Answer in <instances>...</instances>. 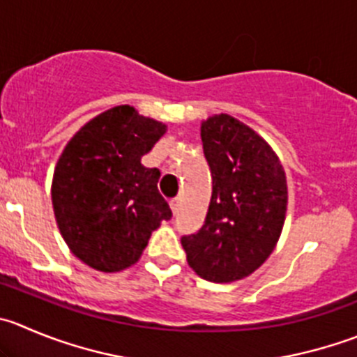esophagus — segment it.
Segmentation results:
<instances>
[{"label": "esophagus", "mask_w": 357, "mask_h": 357, "mask_svg": "<svg viewBox=\"0 0 357 357\" xmlns=\"http://www.w3.org/2000/svg\"><path fill=\"white\" fill-rule=\"evenodd\" d=\"M178 203H181V199H178V198L169 199V206H172L173 213H176V210H178Z\"/></svg>", "instance_id": "34e87169"}]
</instances>
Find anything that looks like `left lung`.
<instances>
[{
    "label": "left lung",
    "instance_id": "obj_1",
    "mask_svg": "<svg viewBox=\"0 0 357 357\" xmlns=\"http://www.w3.org/2000/svg\"><path fill=\"white\" fill-rule=\"evenodd\" d=\"M203 152L212 173L205 222L181 238L188 263L210 282H235L266 261L282 231L287 184L270 145L226 114L202 124Z\"/></svg>",
    "mask_w": 357,
    "mask_h": 357
}]
</instances>
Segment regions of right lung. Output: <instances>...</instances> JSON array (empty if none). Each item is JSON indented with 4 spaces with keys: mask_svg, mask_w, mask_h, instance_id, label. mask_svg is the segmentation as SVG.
I'll return each instance as SVG.
<instances>
[{
    "mask_svg": "<svg viewBox=\"0 0 357 357\" xmlns=\"http://www.w3.org/2000/svg\"><path fill=\"white\" fill-rule=\"evenodd\" d=\"M166 126L121 105L87 122L66 145L52 181L57 226L71 252L100 271L140 259L152 231L172 210L147 154Z\"/></svg>",
    "mask_w": 357,
    "mask_h": 357,
    "instance_id": "obj_1",
    "label": "right lung"
}]
</instances>
